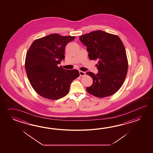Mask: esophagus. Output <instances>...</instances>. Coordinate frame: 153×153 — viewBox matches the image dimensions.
I'll use <instances>...</instances> for the list:
<instances>
[{"label":"esophagus","instance_id":"34e87169","mask_svg":"<svg viewBox=\"0 0 153 153\" xmlns=\"http://www.w3.org/2000/svg\"><path fill=\"white\" fill-rule=\"evenodd\" d=\"M79 74H80V76H83L85 75V72H82V71H79Z\"/></svg>","mask_w":153,"mask_h":153}]
</instances>
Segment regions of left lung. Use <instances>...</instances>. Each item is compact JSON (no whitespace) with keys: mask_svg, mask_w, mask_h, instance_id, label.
Listing matches in <instances>:
<instances>
[{"mask_svg":"<svg viewBox=\"0 0 153 153\" xmlns=\"http://www.w3.org/2000/svg\"><path fill=\"white\" fill-rule=\"evenodd\" d=\"M79 38L87 46L89 59L98 60L97 74L86 73L93 80V84L86 88V91L99 98L114 94L123 84L128 70L126 52L120 38L100 30L82 35Z\"/></svg>","mask_w":153,"mask_h":153,"instance_id":"obj_1","label":"left lung"}]
</instances>
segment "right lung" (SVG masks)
Here are the masks:
<instances>
[{
	"mask_svg": "<svg viewBox=\"0 0 153 153\" xmlns=\"http://www.w3.org/2000/svg\"><path fill=\"white\" fill-rule=\"evenodd\" d=\"M75 38L51 34L35 40L27 52V75L33 89L42 97L56 100L65 97L72 81L79 76L78 70L57 66L65 59L67 44Z\"/></svg>",
	"mask_w": 153,
	"mask_h": 153,
	"instance_id": "1",
	"label": "right lung"
}]
</instances>
